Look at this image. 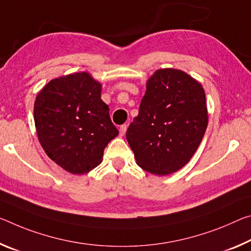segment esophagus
I'll return each mask as SVG.
<instances>
[{
  "label": "esophagus",
  "mask_w": 251,
  "mask_h": 251,
  "mask_svg": "<svg viewBox=\"0 0 251 251\" xmlns=\"http://www.w3.org/2000/svg\"><path fill=\"white\" fill-rule=\"evenodd\" d=\"M126 129H127V125L126 124H123L119 127V134L122 135V136H124L125 133H126Z\"/></svg>",
  "instance_id": "34e87169"
}]
</instances>
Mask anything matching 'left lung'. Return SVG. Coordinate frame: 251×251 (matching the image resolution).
Wrapping results in <instances>:
<instances>
[{
	"label": "left lung",
	"mask_w": 251,
	"mask_h": 251,
	"mask_svg": "<svg viewBox=\"0 0 251 251\" xmlns=\"http://www.w3.org/2000/svg\"><path fill=\"white\" fill-rule=\"evenodd\" d=\"M208 126L201 83L177 69L149 79L138 115L126 132L138 166L156 176L176 172L190 161Z\"/></svg>",
	"instance_id": "obj_1"
}]
</instances>
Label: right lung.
Returning <instances> with one entry per match:
<instances>
[{
    "mask_svg": "<svg viewBox=\"0 0 251 251\" xmlns=\"http://www.w3.org/2000/svg\"><path fill=\"white\" fill-rule=\"evenodd\" d=\"M101 85L87 73L48 82L34 102L40 144L51 160L73 174H83L101 162L118 130L100 98Z\"/></svg>",
    "mask_w": 251,
    "mask_h": 251,
    "instance_id": "1",
    "label": "right lung"
}]
</instances>
